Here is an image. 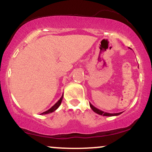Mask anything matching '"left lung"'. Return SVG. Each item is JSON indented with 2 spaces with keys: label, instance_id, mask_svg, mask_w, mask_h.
<instances>
[{
  "label": "left lung",
  "instance_id": "left-lung-1",
  "mask_svg": "<svg viewBox=\"0 0 152 152\" xmlns=\"http://www.w3.org/2000/svg\"><path fill=\"white\" fill-rule=\"evenodd\" d=\"M89 105H90V107L91 108V109L93 110L95 113H96V114H98L99 115H103V116H118V115L121 114L122 112H120V113H116V114H110V113H106V112H104V111H102V110L97 109V108H96L95 106H94L92 105L91 103H89Z\"/></svg>",
  "mask_w": 152,
  "mask_h": 152
}]
</instances>
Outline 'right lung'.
I'll list each match as a JSON object with an SVG mask.
<instances>
[{
    "label": "right lung",
    "mask_w": 152,
    "mask_h": 152,
    "mask_svg": "<svg viewBox=\"0 0 152 152\" xmlns=\"http://www.w3.org/2000/svg\"><path fill=\"white\" fill-rule=\"evenodd\" d=\"M63 97H64V94L62 95V96L61 97V99H59V100L54 105L52 106L50 109H49L48 110H47V111H45V112H43L42 114H50V113H52L53 112V111H55L59 107V106L61 105V102H62V99H63Z\"/></svg>",
    "instance_id": "obj_1"
}]
</instances>
